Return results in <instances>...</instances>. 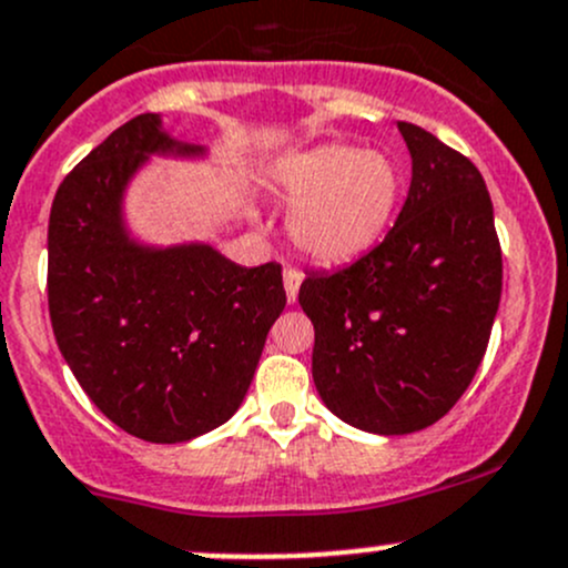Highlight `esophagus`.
Wrapping results in <instances>:
<instances>
[{
	"label": "esophagus",
	"mask_w": 568,
	"mask_h": 568,
	"mask_svg": "<svg viewBox=\"0 0 568 568\" xmlns=\"http://www.w3.org/2000/svg\"><path fill=\"white\" fill-rule=\"evenodd\" d=\"M283 283H285V296H288V302L294 304V302H296V296H300L302 272H296V268H285V274H283Z\"/></svg>",
	"instance_id": "esophagus-1"
}]
</instances>
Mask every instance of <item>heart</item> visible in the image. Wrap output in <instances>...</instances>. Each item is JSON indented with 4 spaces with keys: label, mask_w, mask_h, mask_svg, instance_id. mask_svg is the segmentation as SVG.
Listing matches in <instances>:
<instances>
[{
    "label": "heart",
    "mask_w": 568,
    "mask_h": 568,
    "mask_svg": "<svg viewBox=\"0 0 568 568\" xmlns=\"http://www.w3.org/2000/svg\"><path fill=\"white\" fill-rule=\"evenodd\" d=\"M288 214V236L318 264H345L367 253L389 225L399 174L381 152L339 143L307 149L274 169Z\"/></svg>",
    "instance_id": "1"
}]
</instances>
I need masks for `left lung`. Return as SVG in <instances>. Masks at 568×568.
<instances>
[{
  "label": "left lung",
  "instance_id": "left-lung-1",
  "mask_svg": "<svg viewBox=\"0 0 568 568\" xmlns=\"http://www.w3.org/2000/svg\"><path fill=\"white\" fill-rule=\"evenodd\" d=\"M410 190L394 229L356 264L310 274L313 381L334 416L405 435L446 416L479 369L504 285L493 201L479 169L397 122Z\"/></svg>",
  "mask_w": 568,
  "mask_h": 568
}]
</instances>
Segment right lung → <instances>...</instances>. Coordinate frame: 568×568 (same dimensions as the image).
I'll use <instances>...</instances> for the list:
<instances>
[{
	"label": "right lung",
	"instance_id": "add662e5",
	"mask_svg": "<svg viewBox=\"0 0 568 568\" xmlns=\"http://www.w3.org/2000/svg\"><path fill=\"white\" fill-rule=\"evenodd\" d=\"M152 158H206L141 113L64 176L48 220V313L81 389L124 433L184 444L236 414L285 307L280 264L206 242L146 244L124 193Z\"/></svg>",
	"mask_w": 568,
	"mask_h": 568
}]
</instances>
